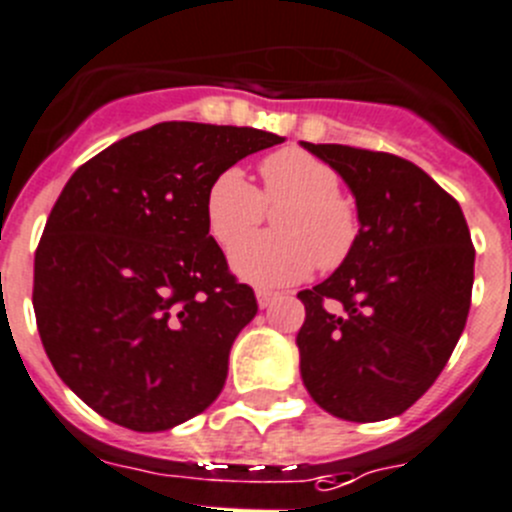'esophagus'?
Here are the masks:
<instances>
[{"label": "esophagus", "mask_w": 512, "mask_h": 512, "mask_svg": "<svg viewBox=\"0 0 512 512\" xmlns=\"http://www.w3.org/2000/svg\"><path fill=\"white\" fill-rule=\"evenodd\" d=\"M256 299H259V306H261V309H266V306H271V304H274L276 299H279V294H276V291L259 289V291H256Z\"/></svg>", "instance_id": "obj_1"}]
</instances>
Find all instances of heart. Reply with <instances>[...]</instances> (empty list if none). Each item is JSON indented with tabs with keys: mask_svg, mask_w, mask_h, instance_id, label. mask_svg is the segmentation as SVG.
Segmentation results:
<instances>
[{
	"mask_svg": "<svg viewBox=\"0 0 512 512\" xmlns=\"http://www.w3.org/2000/svg\"><path fill=\"white\" fill-rule=\"evenodd\" d=\"M259 170L261 191L238 168L221 170L208 183L206 226L221 246H233L258 225L266 205L280 208V233L238 243L231 251L233 271L256 286H286L306 279L316 264H344L357 246L359 218L339 193L337 170L299 148L266 155Z\"/></svg>",
	"mask_w": 512,
	"mask_h": 512,
	"instance_id": "1",
	"label": "heart"
}]
</instances>
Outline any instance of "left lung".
<instances>
[{
  "instance_id": "obj_1",
  "label": "left lung",
  "mask_w": 512,
  "mask_h": 512,
  "mask_svg": "<svg viewBox=\"0 0 512 512\" xmlns=\"http://www.w3.org/2000/svg\"><path fill=\"white\" fill-rule=\"evenodd\" d=\"M357 201L349 259L299 291L301 379L349 422L402 415L445 369L470 311L475 248L460 203L410 160L352 145L304 143Z\"/></svg>"
}]
</instances>
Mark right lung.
Wrapping results in <instances>:
<instances>
[{"instance_id":"1","label":"right lung","mask_w":512,"mask_h":512,"mask_svg":"<svg viewBox=\"0 0 512 512\" xmlns=\"http://www.w3.org/2000/svg\"><path fill=\"white\" fill-rule=\"evenodd\" d=\"M284 138L158 123L72 173L34 251L32 304L62 382L105 420L160 432L221 394L259 304L206 226L208 183Z\"/></svg>"}]
</instances>
